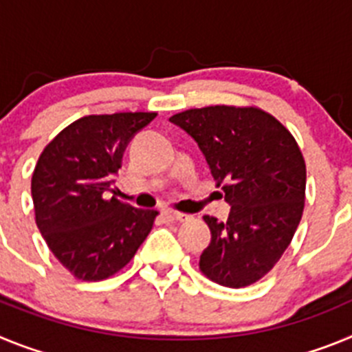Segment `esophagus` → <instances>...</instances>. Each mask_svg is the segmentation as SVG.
I'll return each mask as SVG.
<instances>
[{
    "label": "esophagus",
    "instance_id": "esophagus-1",
    "mask_svg": "<svg viewBox=\"0 0 352 352\" xmlns=\"http://www.w3.org/2000/svg\"><path fill=\"white\" fill-rule=\"evenodd\" d=\"M164 217H166L167 220H173V222H185V220L190 219L188 214L179 213V211H176V210H166L164 211Z\"/></svg>",
    "mask_w": 352,
    "mask_h": 352
}]
</instances>
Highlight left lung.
<instances>
[{"label":"left lung","mask_w":352,"mask_h":352,"mask_svg":"<svg viewBox=\"0 0 352 352\" xmlns=\"http://www.w3.org/2000/svg\"><path fill=\"white\" fill-rule=\"evenodd\" d=\"M169 120L197 141L231 204L226 222L204 214L211 243L199 270L223 287L256 284L280 261L303 214L307 167L296 139L254 105L188 109Z\"/></svg>","instance_id":"1"}]
</instances>
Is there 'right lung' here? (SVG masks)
I'll list each match as a JSON object with an SVG mask.
<instances>
[{
    "label": "right lung",
    "mask_w": 352,
    "mask_h": 352,
    "mask_svg": "<svg viewBox=\"0 0 352 352\" xmlns=\"http://www.w3.org/2000/svg\"><path fill=\"white\" fill-rule=\"evenodd\" d=\"M157 113L91 114L61 130L31 176L35 220L54 257L84 282L116 275L135 256L158 211L116 197L126 144Z\"/></svg>",
    "instance_id": "right-lung-1"
}]
</instances>
